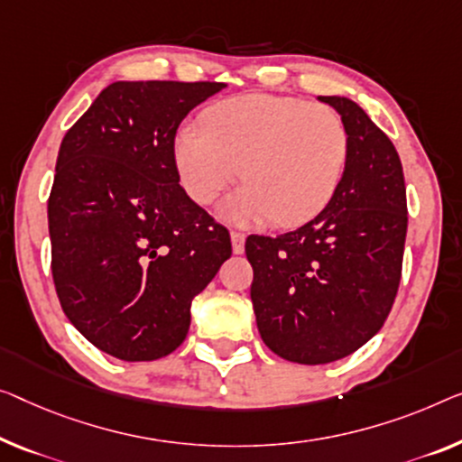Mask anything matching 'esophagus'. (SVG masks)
<instances>
[{"label":"esophagus","mask_w":462,"mask_h":462,"mask_svg":"<svg viewBox=\"0 0 462 462\" xmlns=\"http://www.w3.org/2000/svg\"><path fill=\"white\" fill-rule=\"evenodd\" d=\"M230 238H232V251L236 254L245 253V234L238 232V230H232Z\"/></svg>","instance_id":"34e87169"}]
</instances>
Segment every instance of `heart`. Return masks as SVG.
<instances>
[{"instance_id": "obj_1", "label": "heart", "mask_w": 462, "mask_h": 462, "mask_svg": "<svg viewBox=\"0 0 462 462\" xmlns=\"http://www.w3.org/2000/svg\"><path fill=\"white\" fill-rule=\"evenodd\" d=\"M348 151L346 124L332 107L261 93L219 103L203 128H180L174 144L192 201L213 203L238 174L245 187L226 205V216L267 217L275 226L300 224L326 208Z\"/></svg>"}]
</instances>
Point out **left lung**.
Wrapping results in <instances>:
<instances>
[{
    "instance_id": "8db88e82",
    "label": "left lung",
    "mask_w": 462,
    "mask_h": 462,
    "mask_svg": "<svg viewBox=\"0 0 462 462\" xmlns=\"http://www.w3.org/2000/svg\"><path fill=\"white\" fill-rule=\"evenodd\" d=\"M348 130V163L326 209L280 236L246 238L251 300L267 348L286 361L344 359L380 332L394 305L407 238L401 157L346 97H319Z\"/></svg>"
}]
</instances>
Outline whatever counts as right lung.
<instances>
[{"label": "right lung", "mask_w": 462, "mask_h": 462, "mask_svg": "<svg viewBox=\"0 0 462 462\" xmlns=\"http://www.w3.org/2000/svg\"><path fill=\"white\" fill-rule=\"evenodd\" d=\"M224 82H114L60 144L47 201L55 292L103 353L153 361L232 254L228 228L180 187L176 130Z\"/></svg>", "instance_id": "add662e5"}]
</instances>
